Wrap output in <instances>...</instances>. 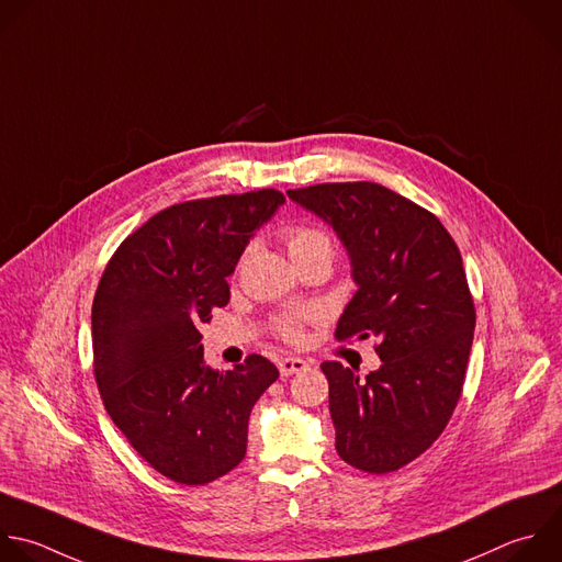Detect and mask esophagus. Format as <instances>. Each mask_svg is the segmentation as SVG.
Returning <instances> with one entry per match:
<instances>
[{
  "label": "esophagus",
  "instance_id": "34e87169",
  "mask_svg": "<svg viewBox=\"0 0 562 562\" xmlns=\"http://www.w3.org/2000/svg\"><path fill=\"white\" fill-rule=\"evenodd\" d=\"M278 368H280V375L282 378H291V375H295V372L306 370L308 361H304L300 357H284V359L278 361Z\"/></svg>",
  "mask_w": 562,
  "mask_h": 562
}]
</instances>
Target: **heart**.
<instances>
[{
    "label": "heart",
    "mask_w": 562,
    "mask_h": 562,
    "mask_svg": "<svg viewBox=\"0 0 562 562\" xmlns=\"http://www.w3.org/2000/svg\"><path fill=\"white\" fill-rule=\"evenodd\" d=\"M282 243L297 269L317 260L333 262V256H335L333 238L322 227H315V225H293L284 229ZM313 319H315V313H308V311L280 313L271 319V330L284 341H300L304 326Z\"/></svg>",
    "instance_id": "b5f03b06"
}]
</instances>
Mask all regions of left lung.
<instances>
[{"label": "left lung", "instance_id": "obj_1", "mask_svg": "<svg viewBox=\"0 0 562 562\" xmlns=\"http://www.w3.org/2000/svg\"><path fill=\"white\" fill-rule=\"evenodd\" d=\"M286 194L324 218L350 256L359 289L335 339L375 337L382 359L366 378L322 363L335 450L361 472H395L439 439L463 391L476 311L459 247L432 212L378 182Z\"/></svg>", "mask_w": 562, "mask_h": 562}]
</instances>
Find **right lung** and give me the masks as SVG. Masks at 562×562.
Segmentation results:
<instances>
[{"label":"right lung","mask_w":562,"mask_h":562,"mask_svg":"<svg viewBox=\"0 0 562 562\" xmlns=\"http://www.w3.org/2000/svg\"><path fill=\"white\" fill-rule=\"evenodd\" d=\"M278 190L171 205L110 258L92 302L94 380L108 415L162 476L205 485L247 454L249 415L278 368L249 355L234 370L203 363L201 324L229 302L227 276Z\"/></svg>","instance_id":"add662e5"}]
</instances>
